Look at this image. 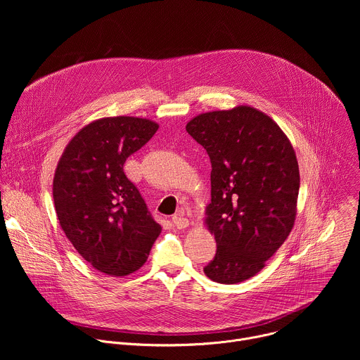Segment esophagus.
Masks as SVG:
<instances>
[{"instance_id":"esophagus-1","label":"esophagus","mask_w":360,"mask_h":360,"mask_svg":"<svg viewBox=\"0 0 360 360\" xmlns=\"http://www.w3.org/2000/svg\"><path fill=\"white\" fill-rule=\"evenodd\" d=\"M172 224H174L178 229H184V228H186V226L189 225V221H188L185 217H182V215H174V217H172Z\"/></svg>"}]
</instances>
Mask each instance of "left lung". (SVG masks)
I'll return each mask as SVG.
<instances>
[{"label": "left lung", "mask_w": 360, "mask_h": 360, "mask_svg": "<svg viewBox=\"0 0 360 360\" xmlns=\"http://www.w3.org/2000/svg\"><path fill=\"white\" fill-rule=\"evenodd\" d=\"M186 132L207 149L211 203L207 225L217 253L203 268L218 283L258 274L290 233L299 193L295 150L282 129L250 107L200 114Z\"/></svg>", "instance_id": "left-lung-1"}]
</instances>
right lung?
<instances>
[{"label": "right lung", "mask_w": 360, "mask_h": 360, "mask_svg": "<svg viewBox=\"0 0 360 360\" xmlns=\"http://www.w3.org/2000/svg\"><path fill=\"white\" fill-rule=\"evenodd\" d=\"M158 131L143 118L114 117L91 122L67 145L53 195L63 231L99 272L125 276L138 271L161 233L124 164Z\"/></svg>", "instance_id": "right-lung-1"}]
</instances>
